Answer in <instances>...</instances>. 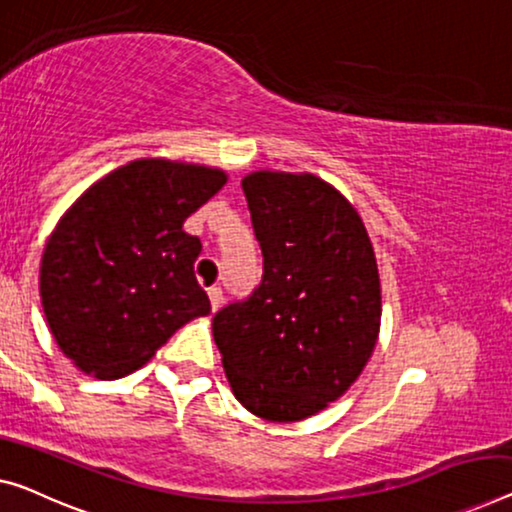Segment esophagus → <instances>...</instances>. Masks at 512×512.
Listing matches in <instances>:
<instances>
[{"instance_id": "esophagus-1", "label": "esophagus", "mask_w": 512, "mask_h": 512, "mask_svg": "<svg viewBox=\"0 0 512 512\" xmlns=\"http://www.w3.org/2000/svg\"><path fill=\"white\" fill-rule=\"evenodd\" d=\"M209 301H211V310L216 312L220 305H223V292H220V287H211L209 289Z\"/></svg>"}]
</instances>
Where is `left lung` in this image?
Instances as JSON below:
<instances>
[{"mask_svg":"<svg viewBox=\"0 0 512 512\" xmlns=\"http://www.w3.org/2000/svg\"><path fill=\"white\" fill-rule=\"evenodd\" d=\"M264 257L262 282L213 317V340L243 407L301 421L338 400L372 356L381 289L352 204L312 174L241 181Z\"/></svg>","mask_w":512,"mask_h":512,"instance_id":"8db88e82","label":"left lung"}]
</instances>
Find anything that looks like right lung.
Returning a JSON list of instances; mask_svg holds the SVG:
<instances>
[{"instance_id": "1", "label": "right lung", "mask_w": 512, "mask_h": 512, "mask_svg": "<svg viewBox=\"0 0 512 512\" xmlns=\"http://www.w3.org/2000/svg\"><path fill=\"white\" fill-rule=\"evenodd\" d=\"M225 181L204 165L133 160L64 213L41 259V303L80 370L131 375L183 324L209 315L193 271L202 243L183 232V220Z\"/></svg>"}]
</instances>
